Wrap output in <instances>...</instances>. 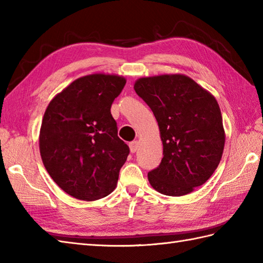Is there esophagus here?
Here are the masks:
<instances>
[{"instance_id":"esophagus-1","label":"esophagus","mask_w":263,"mask_h":263,"mask_svg":"<svg viewBox=\"0 0 263 263\" xmlns=\"http://www.w3.org/2000/svg\"><path fill=\"white\" fill-rule=\"evenodd\" d=\"M139 149V142L138 141H132L130 142V150L131 153H136Z\"/></svg>"}]
</instances>
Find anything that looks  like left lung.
Segmentation results:
<instances>
[{"instance_id": "obj_1", "label": "left lung", "mask_w": 263, "mask_h": 263, "mask_svg": "<svg viewBox=\"0 0 263 263\" xmlns=\"http://www.w3.org/2000/svg\"><path fill=\"white\" fill-rule=\"evenodd\" d=\"M135 90L158 122L164 157L148 173L156 191L181 197L202 185L220 163L225 146L216 98L184 74L140 78Z\"/></svg>"}]
</instances>
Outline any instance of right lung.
<instances>
[{
    "mask_svg": "<svg viewBox=\"0 0 263 263\" xmlns=\"http://www.w3.org/2000/svg\"><path fill=\"white\" fill-rule=\"evenodd\" d=\"M125 83L116 74L81 77L47 106L39 133L42 160L71 197L93 201L116 187L130 149L117 137L110 106Z\"/></svg>",
    "mask_w": 263,
    "mask_h": 263,
    "instance_id": "obj_1",
    "label": "right lung"
}]
</instances>
